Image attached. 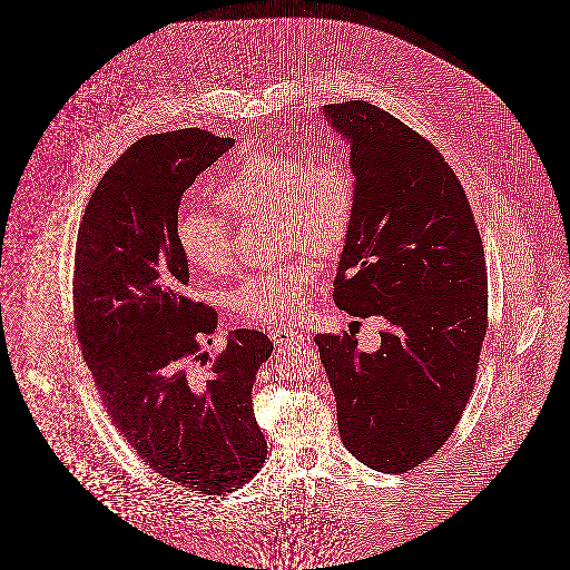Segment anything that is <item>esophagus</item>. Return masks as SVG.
<instances>
[{"label": "esophagus", "instance_id": "esophagus-1", "mask_svg": "<svg viewBox=\"0 0 570 570\" xmlns=\"http://www.w3.org/2000/svg\"><path fill=\"white\" fill-rule=\"evenodd\" d=\"M269 338L274 341L276 346L301 345L305 341V336L293 328H272L269 330Z\"/></svg>", "mask_w": 570, "mask_h": 570}]
</instances>
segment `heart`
Listing matches in <instances>:
<instances>
[{
  "instance_id": "obj_1",
  "label": "heart",
  "mask_w": 570,
  "mask_h": 570,
  "mask_svg": "<svg viewBox=\"0 0 570 570\" xmlns=\"http://www.w3.org/2000/svg\"><path fill=\"white\" fill-rule=\"evenodd\" d=\"M215 200L229 219L277 210L286 240H307L317 253L334 255L353 225L357 181L341 155L313 156L298 169L294 156H246L219 184ZM175 242L184 259L203 272H222L229 263V224L205 210L179 208ZM313 276V261H286L244 277L227 294V305L248 322L284 324L303 307Z\"/></svg>"
}]
</instances>
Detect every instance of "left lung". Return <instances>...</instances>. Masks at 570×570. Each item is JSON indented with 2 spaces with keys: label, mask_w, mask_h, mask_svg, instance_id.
Returning a JSON list of instances; mask_svg holds the SVG:
<instances>
[{
  "label": "left lung",
  "mask_w": 570,
  "mask_h": 570,
  "mask_svg": "<svg viewBox=\"0 0 570 570\" xmlns=\"http://www.w3.org/2000/svg\"><path fill=\"white\" fill-rule=\"evenodd\" d=\"M351 146L355 217L334 303L389 322L376 353L355 332L317 334L345 448L365 466L407 472L448 443L472 395L487 317V267L466 191L445 156L365 100L326 104Z\"/></svg>",
  "instance_id": "1"
}]
</instances>
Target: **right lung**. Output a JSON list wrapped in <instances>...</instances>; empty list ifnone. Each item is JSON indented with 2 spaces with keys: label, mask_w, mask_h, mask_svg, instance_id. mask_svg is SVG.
<instances>
[{
  "label": "right lung",
  "mask_w": 570,
  "mask_h": 570,
  "mask_svg": "<svg viewBox=\"0 0 570 570\" xmlns=\"http://www.w3.org/2000/svg\"><path fill=\"white\" fill-rule=\"evenodd\" d=\"M234 146L205 129L138 139L104 173L79 224L72 311L104 410L139 458L181 487L224 495L267 458L253 384L274 345L240 328L208 357L217 313L184 293L181 194Z\"/></svg>",
  "instance_id": "obj_1"
}]
</instances>
